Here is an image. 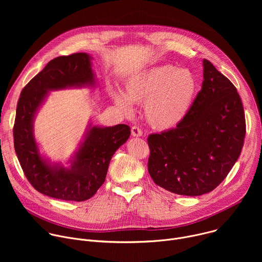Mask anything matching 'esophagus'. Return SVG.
Masks as SVG:
<instances>
[{
	"instance_id": "obj_1",
	"label": "esophagus",
	"mask_w": 262,
	"mask_h": 262,
	"mask_svg": "<svg viewBox=\"0 0 262 262\" xmlns=\"http://www.w3.org/2000/svg\"><path fill=\"white\" fill-rule=\"evenodd\" d=\"M142 135H143V132L141 130V128L139 126L135 125L132 127V136L133 137H141Z\"/></svg>"
}]
</instances>
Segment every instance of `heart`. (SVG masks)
I'll return each instance as SVG.
<instances>
[{"mask_svg":"<svg viewBox=\"0 0 262 262\" xmlns=\"http://www.w3.org/2000/svg\"><path fill=\"white\" fill-rule=\"evenodd\" d=\"M197 89V80L191 71L162 65L128 80L125 94L113 92L112 96L125 114L133 113L130 102L144 103V115L150 126L158 130H170L189 115Z\"/></svg>","mask_w":262,"mask_h":262,"instance_id":"1","label":"heart"}]
</instances>
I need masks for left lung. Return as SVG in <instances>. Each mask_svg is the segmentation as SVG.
<instances>
[{
	"label": "left lung",
	"instance_id": "1",
	"mask_svg": "<svg viewBox=\"0 0 262 262\" xmlns=\"http://www.w3.org/2000/svg\"><path fill=\"white\" fill-rule=\"evenodd\" d=\"M245 135L244 106L236 88L204 59L202 87L189 115L177 127L148 137V172L172 193H209L237 161Z\"/></svg>",
	"mask_w": 262,
	"mask_h": 262
}]
</instances>
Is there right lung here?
<instances>
[{
	"label": "right lung",
	"instance_id": "add662e5",
	"mask_svg": "<svg viewBox=\"0 0 262 262\" xmlns=\"http://www.w3.org/2000/svg\"><path fill=\"white\" fill-rule=\"evenodd\" d=\"M92 57L86 53L50 61L23 89L13 126L14 149L21 169L36 191L66 201L90 199L105 180L110 161L130 136L126 124L92 126L90 123L78 151L64 167L40 155L34 138V118L50 91L94 87Z\"/></svg>",
	"mask_w": 262,
	"mask_h": 262
}]
</instances>
